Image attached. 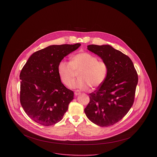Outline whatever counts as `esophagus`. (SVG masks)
I'll return each instance as SVG.
<instances>
[{
  "label": "esophagus",
  "instance_id": "34e87169",
  "mask_svg": "<svg viewBox=\"0 0 157 157\" xmlns=\"http://www.w3.org/2000/svg\"><path fill=\"white\" fill-rule=\"evenodd\" d=\"M74 94H75V95H80L81 94V92H80V91L79 90H75Z\"/></svg>",
  "mask_w": 157,
  "mask_h": 157
}]
</instances>
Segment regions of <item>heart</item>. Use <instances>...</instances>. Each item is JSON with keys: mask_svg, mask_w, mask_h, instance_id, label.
Segmentation results:
<instances>
[{"mask_svg": "<svg viewBox=\"0 0 157 157\" xmlns=\"http://www.w3.org/2000/svg\"><path fill=\"white\" fill-rule=\"evenodd\" d=\"M79 72V79L74 87L86 90L95 89L101 86L106 80L109 67L106 62L88 52H80L73 56L70 62L62 61L58 65V73L64 85L71 87Z\"/></svg>", "mask_w": 157, "mask_h": 157, "instance_id": "heart-1", "label": "heart"}]
</instances>
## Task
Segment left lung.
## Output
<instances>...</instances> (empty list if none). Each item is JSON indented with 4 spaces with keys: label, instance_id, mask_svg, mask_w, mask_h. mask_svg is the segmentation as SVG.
<instances>
[{
    "label": "left lung",
    "instance_id": "1",
    "mask_svg": "<svg viewBox=\"0 0 157 157\" xmlns=\"http://www.w3.org/2000/svg\"><path fill=\"white\" fill-rule=\"evenodd\" d=\"M88 49L106 62L109 73L105 82L90 94L85 112L94 124L108 127L120 121L133 105L138 74L131 59L110 45H90Z\"/></svg>",
    "mask_w": 157,
    "mask_h": 157
}]
</instances>
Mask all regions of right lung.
Here are the masks:
<instances>
[{"label": "right lung", "mask_w": 157, "mask_h": 157, "mask_svg": "<svg viewBox=\"0 0 157 157\" xmlns=\"http://www.w3.org/2000/svg\"><path fill=\"white\" fill-rule=\"evenodd\" d=\"M80 44L51 45L34 52L21 74L20 101L27 115L45 126L61 121L74 98L72 90L62 83L58 65Z\"/></svg>", "instance_id": "add662e5"}]
</instances>
